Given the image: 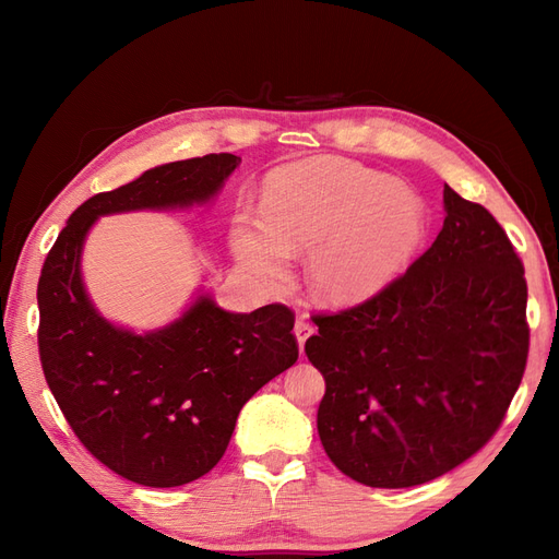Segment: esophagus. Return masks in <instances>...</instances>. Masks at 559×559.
Masks as SVG:
<instances>
[{"label": "esophagus", "mask_w": 559, "mask_h": 559, "mask_svg": "<svg viewBox=\"0 0 559 559\" xmlns=\"http://www.w3.org/2000/svg\"><path fill=\"white\" fill-rule=\"evenodd\" d=\"M312 333H314V326H312V324H308V321H302V319H298V321H296L294 335H296V341H298L300 352H302V347H306V341H308V337H310Z\"/></svg>", "instance_id": "1"}]
</instances>
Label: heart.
Returning <instances> with one entry per match:
<instances>
[{"label":"heart","mask_w":559,"mask_h":559,"mask_svg":"<svg viewBox=\"0 0 559 559\" xmlns=\"http://www.w3.org/2000/svg\"><path fill=\"white\" fill-rule=\"evenodd\" d=\"M425 228V205L396 177L349 160H312L270 177L261 216L235 218L230 247L267 286L289 275V257L312 251V292L333 306H359L408 267Z\"/></svg>","instance_id":"heart-1"}]
</instances>
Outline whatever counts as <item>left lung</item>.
<instances>
[{"label":"left lung","instance_id":"obj_1","mask_svg":"<svg viewBox=\"0 0 559 559\" xmlns=\"http://www.w3.org/2000/svg\"><path fill=\"white\" fill-rule=\"evenodd\" d=\"M433 245L382 294L317 314V431L368 487L429 483L499 429L530 352L524 267L497 218L445 183Z\"/></svg>","mask_w":559,"mask_h":559}]
</instances>
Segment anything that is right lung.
I'll return each mask as SVG.
<instances>
[{
	"instance_id": "obj_1",
	"label": "right lung",
	"mask_w": 559,
	"mask_h": 559,
	"mask_svg": "<svg viewBox=\"0 0 559 559\" xmlns=\"http://www.w3.org/2000/svg\"><path fill=\"white\" fill-rule=\"evenodd\" d=\"M240 165L210 154L151 167L70 216L41 267L39 357L46 382L95 460L146 487H179L222 460L242 405L298 359L294 312H228L200 292L175 321L134 333L99 314L81 275L99 216L207 205Z\"/></svg>"
}]
</instances>
